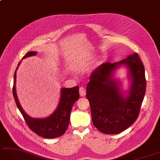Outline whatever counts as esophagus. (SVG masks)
I'll list each match as a JSON object with an SVG mask.
<instances>
[{"label": "esophagus", "mask_w": 160, "mask_h": 160, "mask_svg": "<svg viewBox=\"0 0 160 160\" xmlns=\"http://www.w3.org/2000/svg\"><path fill=\"white\" fill-rule=\"evenodd\" d=\"M79 93L81 96H85L86 94V91H85V89L83 87H81L79 88Z\"/></svg>", "instance_id": "esophagus-1"}]
</instances>
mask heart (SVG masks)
<instances>
[{
  "label": "heart",
  "instance_id": "b5f03b06",
  "mask_svg": "<svg viewBox=\"0 0 160 160\" xmlns=\"http://www.w3.org/2000/svg\"><path fill=\"white\" fill-rule=\"evenodd\" d=\"M92 60V57L91 56H85L80 58L79 60H77L75 64H73L72 68L75 70V71H81L86 68L89 62Z\"/></svg>",
  "mask_w": 160,
  "mask_h": 160
}]
</instances>
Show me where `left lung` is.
Listing matches in <instances>:
<instances>
[{"instance_id": "obj_1", "label": "left lung", "mask_w": 160, "mask_h": 160, "mask_svg": "<svg viewBox=\"0 0 160 160\" xmlns=\"http://www.w3.org/2000/svg\"><path fill=\"white\" fill-rule=\"evenodd\" d=\"M122 66L128 69L129 89L124 92L114 75ZM86 97L90 104L94 126L106 134L126 130L137 119L145 97L146 79L144 66L136 53L118 62H106L89 77Z\"/></svg>"}]
</instances>
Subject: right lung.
<instances>
[{"label":"right lung","instance_id":"1","mask_svg":"<svg viewBox=\"0 0 160 160\" xmlns=\"http://www.w3.org/2000/svg\"><path fill=\"white\" fill-rule=\"evenodd\" d=\"M36 52H30L22 58V59L36 55ZM19 62L14 73L13 95L17 107L24 117L27 125L37 135L45 138H54L63 135L67 130L70 122V115L74 103L79 98V86L72 88H61L60 102L56 110L48 118H33L29 116L23 109L16 93V72L20 64Z\"/></svg>","mask_w":160,"mask_h":160}]
</instances>
